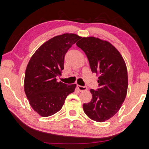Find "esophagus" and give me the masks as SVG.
I'll list each match as a JSON object with an SVG mask.
<instances>
[{"mask_svg":"<svg viewBox=\"0 0 149 149\" xmlns=\"http://www.w3.org/2000/svg\"><path fill=\"white\" fill-rule=\"evenodd\" d=\"M77 88L79 89L80 91H86L87 89V87L85 86H81V85H77Z\"/></svg>","mask_w":149,"mask_h":149,"instance_id":"1","label":"esophagus"}]
</instances>
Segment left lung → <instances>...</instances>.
<instances>
[{"instance_id": "1", "label": "left lung", "mask_w": 149, "mask_h": 149, "mask_svg": "<svg viewBox=\"0 0 149 149\" xmlns=\"http://www.w3.org/2000/svg\"><path fill=\"white\" fill-rule=\"evenodd\" d=\"M76 45L86 54L92 72L99 75L100 88L90 90L92 99L83 105L84 112L96 122H105L119 111L127 95L125 62L116 48L107 41L87 37Z\"/></svg>"}]
</instances>
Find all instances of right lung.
<instances>
[{"label":"right lung","instance_id":"add662e5","mask_svg":"<svg viewBox=\"0 0 149 149\" xmlns=\"http://www.w3.org/2000/svg\"><path fill=\"white\" fill-rule=\"evenodd\" d=\"M81 39L74 33H64L44 42L30 58L24 79V91L29 102L37 114L48 117L61 110L67 96L76 85L57 81L64 69L68 50Z\"/></svg>","mask_w":149,"mask_h":149}]
</instances>
